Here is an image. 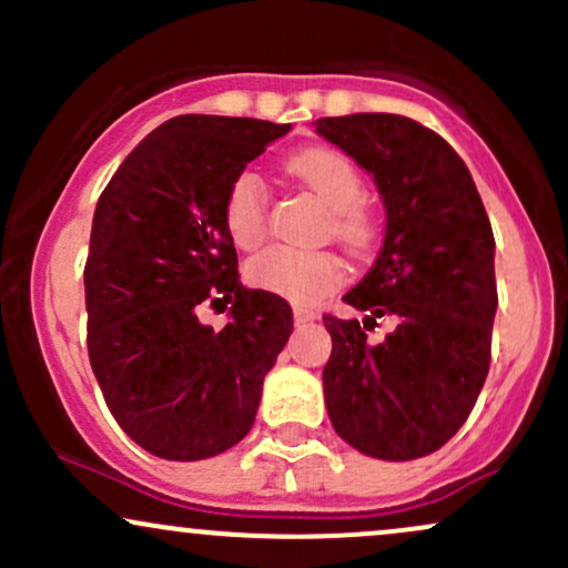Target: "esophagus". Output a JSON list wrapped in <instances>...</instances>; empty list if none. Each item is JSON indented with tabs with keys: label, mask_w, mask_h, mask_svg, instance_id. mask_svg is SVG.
I'll return each mask as SVG.
<instances>
[{
	"label": "esophagus",
	"mask_w": 568,
	"mask_h": 568,
	"mask_svg": "<svg viewBox=\"0 0 568 568\" xmlns=\"http://www.w3.org/2000/svg\"><path fill=\"white\" fill-rule=\"evenodd\" d=\"M317 317V312L315 310H310V306H293V321L296 323H310V321H315Z\"/></svg>",
	"instance_id": "34e87169"
}]
</instances>
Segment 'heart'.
<instances>
[{
    "mask_svg": "<svg viewBox=\"0 0 568 568\" xmlns=\"http://www.w3.org/2000/svg\"><path fill=\"white\" fill-rule=\"evenodd\" d=\"M288 173L331 211L328 232L355 256H366L376 243V221L363 205L366 181L347 154L328 146H312L293 154ZM224 226L232 243L243 251L258 247L270 232V192L262 175L243 171L230 184L224 200ZM342 262L331 251H293L270 247L245 266V280L258 291L312 304L342 283Z\"/></svg>",
    "mask_w": 568,
    "mask_h": 568,
    "instance_id": "obj_1",
    "label": "heart"
}]
</instances>
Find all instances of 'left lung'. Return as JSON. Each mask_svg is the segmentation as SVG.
Segmentation results:
<instances>
[{
  "label": "left lung",
  "instance_id": "left-lung-1",
  "mask_svg": "<svg viewBox=\"0 0 568 568\" xmlns=\"http://www.w3.org/2000/svg\"><path fill=\"white\" fill-rule=\"evenodd\" d=\"M315 130L374 175L387 211L376 264L323 315V393L338 438L376 459L438 452L465 425L491 366L494 232L473 175L435 130L400 114L323 116ZM379 316L394 334L367 338Z\"/></svg>",
  "mask_w": 568,
  "mask_h": 568
}]
</instances>
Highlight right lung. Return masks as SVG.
<instances>
[{"instance_id": "1", "label": "right lung", "mask_w": 568, "mask_h": 568, "mask_svg": "<svg viewBox=\"0 0 568 568\" xmlns=\"http://www.w3.org/2000/svg\"><path fill=\"white\" fill-rule=\"evenodd\" d=\"M288 130L173 116L98 197L84 262L90 366L116 425L162 459H207L243 440L293 331L285 298L240 285L224 226L232 181ZM205 301L233 302L221 332L196 321Z\"/></svg>"}]
</instances>
